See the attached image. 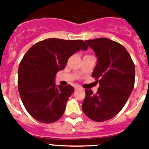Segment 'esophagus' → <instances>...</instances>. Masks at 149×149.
<instances>
[{
    "label": "esophagus",
    "instance_id": "34e87169",
    "mask_svg": "<svg viewBox=\"0 0 149 149\" xmlns=\"http://www.w3.org/2000/svg\"><path fill=\"white\" fill-rule=\"evenodd\" d=\"M74 89H75V90H83L84 89L80 86H74Z\"/></svg>",
    "mask_w": 149,
    "mask_h": 149
}]
</instances>
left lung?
Listing matches in <instances>:
<instances>
[{
    "mask_svg": "<svg viewBox=\"0 0 149 149\" xmlns=\"http://www.w3.org/2000/svg\"><path fill=\"white\" fill-rule=\"evenodd\" d=\"M94 51L97 64L92 77L99 82L96 93L86 89L82 104L86 116L95 122H104L119 113L134 86L135 66L123 45L107 38L85 41Z\"/></svg>",
    "mask_w": 149,
    "mask_h": 149,
    "instance_id": "left-lung-1",
    "label": "left lung"
}]
</instances>
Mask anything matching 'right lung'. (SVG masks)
I'll use <instances>...</instances> for the list:
<instances>
[{"mask_svg":"<svg viewBox=\"0 0 149 149\" xmlns=\"http://www.w3.org/2000/svg\"><path fill=\"white\" fill-rule=\"evenodd\" d=\"M87 48L81 39L52 38L36 43L27 51L18 67V88L24 106L33 119L46 124L60 119L74 87H56L55 76L65 68L72 54Z\"/></svg>","mask_w":149,"mask_h":149,"instance_id":"1","label":"right lung"}]
</instances>
